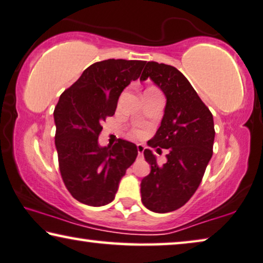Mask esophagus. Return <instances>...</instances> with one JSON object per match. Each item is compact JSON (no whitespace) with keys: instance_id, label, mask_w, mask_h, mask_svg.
Segmentation results:
<instances>
[{"instance_id":"34e87169","label":"esophagus","mask_w":263,"mask_h":263,"mask_svg":"<svg viewBox=\"0 0 263 263\" xmlns=\"http://www.w3.org/2000/svg\"><path fill=\"white\" fill-rule=\"evenodd\" d=\"M144 149H145V146H144L143 144H138V145H137V150H138V156H143Z\"/></svg>"}]
</instances>
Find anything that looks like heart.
Masks as SVG:
<instances>
[{
	"label": "heart",
	"mask_w": 263,
	"mask_h": 263,
	"mask_svg": "<svg viewBox=\"0 0 263 263\" xmlns=\"http://www.w3.org/2000/svg\"><path fill=\"white\" fill-rule=\"evenodd\" d=\"M143 131L142 130H139V128H135V130H133V135L135 136H137V137H140V136H143Z\"/></svg>",
	"instance_id": "1"
}]
</instances>
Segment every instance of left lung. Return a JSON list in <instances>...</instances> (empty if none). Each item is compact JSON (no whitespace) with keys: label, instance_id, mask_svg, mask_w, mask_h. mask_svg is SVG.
<instances>
[{"label":"left lung","instance_id":"1","mask_svg":"<svg viewBox=\"0 0 263 263\" xmlns=\"http://www.w3.org/2000/svg\"><path fill=\"white\" fill-rule=\"evenodd\" d=\"M154 81L167 98L161 126L147 145L168 149L167 163L158 165L153 151L144 150L151 172L140 183L143 205L167 213L182 207L200 184L213 154L214 124L207 106L182 72L172 65L147 62L140 81Z\"/></svg>","mask_w":263,"mask_h":263}]
</instances>
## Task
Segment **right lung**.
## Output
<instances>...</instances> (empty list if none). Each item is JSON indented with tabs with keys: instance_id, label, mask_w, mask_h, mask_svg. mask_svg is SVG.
I'll return each mask as SVG.
<instances>
[{
	"instance_id": "add662e5",
	"label": "right lung",
	"mask_w": 263,
	"mask_h": 263,
	"mask_svg": "<svg viewBox=\"0 0 263 263\" xmlns=\"http://www.w3.org/2000/svg\"><path fill=\"white\" fill-rule=\"evenodd\" d=\"M144 65L126 59L96 62L59 98L53 112L59 172L66 190L82 204L113 201L121 177L136 161V144L118 139L112 147H101L98 139L103 121L116 113L121 91Z\"/></svg>"
}]
</instances>
